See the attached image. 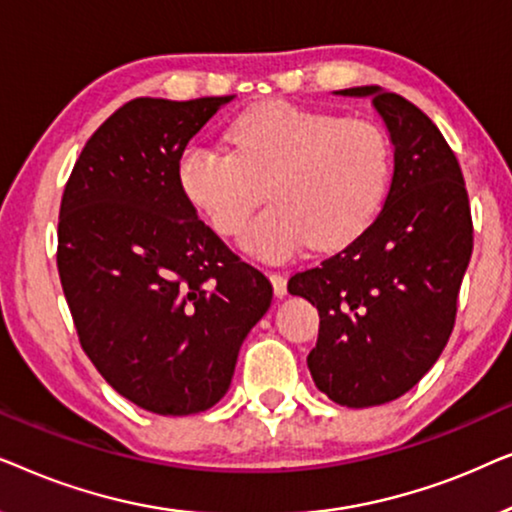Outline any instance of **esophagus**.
I'll return each mask as SVG.
<instances>
[{
    "label": "esophagus",
    "mask_w": 512,
    "mask_h": 512,
    "mask_svg": "<svg viewBox=\"0 0 512 512\" xmlns=\"http://www.w3.org/2000/svg\"><path fill=\"white\" fill-rule=\"evenodd\" d=\"M270 282H272V289H275V296L277 298H284L286 296V277L282 272H270Z\"/></svg>",
    "instance_id": "1"
}]
</instances>
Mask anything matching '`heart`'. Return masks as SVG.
I'll list each match as a JSON object with an SVG mask.
<instances>
[{
  "mask_svg": "<svg viewBox=\"0 0 512 512\" xmlns=\"http://www.w3.org/2000/svg\"><path fill=\"white\" fill-rule=\"evenodd\" d=\"M233 153L191 146L179 158V188L214 230L233 235L258 200L270 205L247 223L244 249L286 258L352 244L387 198L394 153L373 118L338 116L289 102L251 107L228 125Z\"/></svg>",
  "mask_w": 512,
  "mask_h": 512,
  "instance_id": "b5f03b06",
  "label": "heart"
}]
</instances>
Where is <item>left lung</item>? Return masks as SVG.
I'll return each mask as SVG.
<instances>
[{
  "label": "left lung",
  "mask_w": 512,
  "mask_h": 512,
  "mask_svg": "<svg viewBox=\"0 0 512 512\" xmlns=\"http://www.w3.org/2000/svg\"><path fill=\"white\" fill-rule=\"evenodd\" d=\"M338 93L373 97L394 144V177L366 233L296 272L289 293L319 310L307 356L314 384L338 405L370 408L415 387L450 340L473 219L459 160L422 109L377 86Z\"/></svg>",
  "instance_id": "1"
}]
</instances>
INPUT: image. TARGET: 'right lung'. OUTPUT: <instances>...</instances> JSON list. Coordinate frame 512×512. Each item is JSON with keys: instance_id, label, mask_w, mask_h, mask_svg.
<instances>
[{"instance_id": "obj_1", "label": "right lung", "mask_w": 512, "mask_h": 512, "mask_svg": "<svg viewBox=\"0 0 512 512\" xmlns=\"http://www.w3.org/2000/svg\"><path fill=\"white\" fill-rule=\"evenodd\" d=\"M230 100H130L88 139L62 193L58 272L83 352L156 415L219 403L272 300L268 277L179 188L186 144Z\"/></svg>"}]
</instances>
